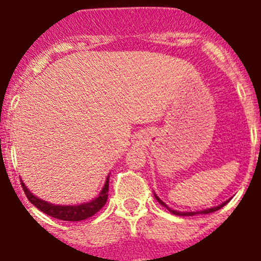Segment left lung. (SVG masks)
Returning a JSON list of instances; mask_svg holds the SVG:
<instances>
[{
    "instance_id": "left-lung-1",
    "label": "left lung",
    "mask_w": 261,
    "mask_h": 261,
    "mask_svg": "<svg viewBox=\"0 0 261 261\" xmlns=\"http://www.w3.org/2000/svg\"><path fill=\"white\" fill-rule=\"evenodd\" d=\"M154 196H155L156 201H158L159 204L162 205V206H165V208L167 209L168 212H171V213L176 214V216H196V214H209V213H213V212L220 211V209L222 208V206H225V205L227 204V202H229V200H226V201H225V202H222V204L217 205V206H212V208H208V209H202V211H195V212H179V211H174V209H172V208H170V206H168V205L166 204V202H163L162 200L159 199L158 196L155 195V192H154Z\"/></svg>"
}]
</instances>
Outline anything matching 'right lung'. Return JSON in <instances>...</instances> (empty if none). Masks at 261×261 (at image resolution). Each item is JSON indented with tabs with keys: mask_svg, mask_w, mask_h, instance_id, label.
I'll return each mask as SVG.
<instances>
[{
	"mask_svg": "<svg viewBox=\"0 0 261 261\" xmlns=\"http://www.w3.org/2000/svg\"><path fill=\"white\" fill-rule=\"evenodd\" d=\"M108 181H110V175H107V177H106L105 186H103L102 191L99 192L96 197H94L90 201L81 202V204L77 205H59L48 202L45 200H41L39 199L38 196L34 195L22 180H20V183H22L23 191L26 193L27 199L31 201V204L35 205L39 211L53 217V218H57V220L74 222V221L87 220V218L93 217L95 213H98L105 206L108 199Z\"/></svg>",
	"mask_w": 261,
	"mask_h": 261,
	"instance_id": "add662e5",
	"label": "right lung"
}]
</instances>
